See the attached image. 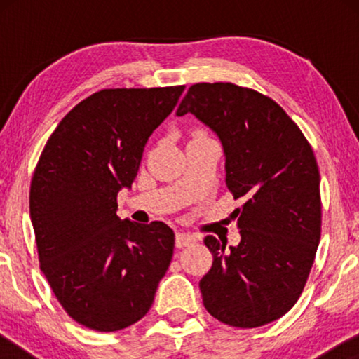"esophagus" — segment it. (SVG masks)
Wrapping results in <instances>:
<instances>
[{
    "label": "esophagus",
    "mask_w": 359,
    "mask_h": 359,
    "mask_svg": "<svg viewBox=\"0 0 359 359\" xmlns=\"http://www.w3.org/2000/svg\"><path fill=\"white\" fill-rule=\"evenodd\" d=\"M196 235L193 233H188V232H178L176 233V247L178 248H183L186 245H191L196 242Z\"/></svg>",
    "instance_id": "34e87169"
}]
</instances>
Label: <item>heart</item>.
Returning <instances> with one entry per match:
<instances>
[{
  "label": "heart",
  "instance_id": "obj_1",
  "mask_svg": "<svg viewBox=\"0 0 359 359\" xmlns=\"http://www.w3.org/2000/svg\"><path fill=\"white\" fill-rule=\"evenodd\" d=\"M198 135H201V134H198Z\"/></svg>",
  "mask_w": 359,
  "mask_h": 359
}]
</instances>
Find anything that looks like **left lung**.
<instances>
[{
  "mask_svg": "<svg viewBox=\"0 0 359 359\" xmlns=\"http://www.w3.org/2000/svg\"><path fill=\"white\" fill-rule=\"evenodd\" d=\"M215 132L240 243L204 238L212 266L199 281L205 311L230 327L278 320L297 302L320 242V175L312 147L279 104L233 83H198L176 116Z\"/></svg>",
  "mask_w": 359,
  "mask_h": 359,
  "instance_id": "1",
  "label": "left lung"
}]
</instances>
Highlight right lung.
Here are the masks:
<instances>
[{"label": "right lung", "instance_id": "add662e5", "mask_svg": "<svg viewBox=\"0 0 359 359\" xmlns=\"http://www.w3.org/2000/svg\"><path fill=\"white\" fill-rule=\"evenodd\" d=\"M184 86L101 90L48 137L34 171L29 210L39 262L73 320L117 332L149 312L170 266L175 233L163 222L117 217L149 137Z\"/></svg>", "mask_w": 359, "mask_h": 359}]
</instances>
